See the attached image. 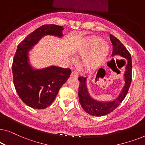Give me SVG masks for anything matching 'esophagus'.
<instances>
[{
  "mask_svg": "<svg viewBox=\"0 0 145 145\" xmlns=\"http://www.w3.org/2000/svg\"><path fill=\"white\" fill-rule=\"evenodd\" d=\"M71 76L74 77V78H77V77H78V74H77V73L76 72H71Z\"/></svg>",
  "mask_w": 145,
  "mask_h": 145,
  "instance_id": "1",
  "label": "esophagus"
}]
</instances>
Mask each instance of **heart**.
<instances>
[{
    "mask_svg": "<svg viewBox=\"0 0 145 145\" xmlns=\"http://www.w3.org/2000/svg\"><path fill=\"white\" fill-rule=\"evenodd\" d=\"M110 52V45L101 37L92 36L84 39L76 45L74 53L77 57H85L82 61V67L87 72L98 69L106 60ZM74 62V59H72Z\"/></svg>",
    "mask_w": 145,
    "mask_h": 145,
    "instance_id": "heart-1",
    "label": "heart"
}]
</instances>
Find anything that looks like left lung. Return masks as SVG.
Returning a JSON list of instances; mask_svg holds the SVG:
<instances>
[{
    "label": "left lung",
    "mask_w": 145,
    "mask_h": 145,
    "mask_svg": "<svg viewBox=\"0 0 145 145\" xmlns=\"http://www.w3.org/2000/svg\"><path fill=\"white\" fill-rule=\"evenodd\" d=\"M110 37L113 45L112 57L119 55L127 59L123 77L125 84L120 94L115 100L112 101H98L93 98L89 94L87 86V77H79V102L85 112L93 116H106L112 112L125 98L131 83L132 59L131 54L118 38L112 34H110Z\"/></svg>",
    "instance_id": "obj_1"
}]
</instances>
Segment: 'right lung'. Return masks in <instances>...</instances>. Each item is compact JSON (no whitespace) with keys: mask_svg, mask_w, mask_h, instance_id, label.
<instances>
[{"mask_svg":"<svg viewBox=\"0 0 145 145\" xmlns=\"http://www.w3.org/2000/svg\"><path fill=\"white\" fill-rule=\"evenodd\" d=\"M63 29L61 25H41L18 45L12 66L13 82L20 98L30 108L41 110L50 106L70 76L69 69L50 66L37 69L29 63V52L33 47L46 35L61 38Z\"/></svg>","mask_w":145,"mask_h":145,"instance_id":"add662e5","label":"right lung"}]
</instances>
